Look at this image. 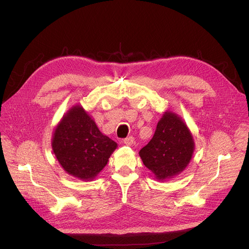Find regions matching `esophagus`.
<instances>
[{"instance_id": "1", "label": "esophagus", "mask_w": 249, "mask_h": 249, "mask_svg": "<svg viewBox=\"0 0 249 249\" xmlns=\"http://www.w3.org/2000/svg\"><path fill=\"white\" fill-rule=\"evenodd\" d=\"M123 143H124V144H126V145H132L133 143H134L133 136H128V137L124 138L123 139Z\"/></svg>"}]
</instances>
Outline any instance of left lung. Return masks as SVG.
I'll return each instance as SVG.
<instances>
[{
  "mask_svg": "<svg viewBox=\"0 0 249 249\" xmlns=\"http://www.w3.org/2000/svg\"><path fill=\"white\" fill-rule=\"evenodd\" d=\"M194 152V140L186 124L166 112L156 126L151 140L140 151V158L159 179L171 178L184 171Z\"/></svg>",
  "mask_w": 249,
  "mask_h": 249,
  "instance_id": "1",
  "label": "left lung"
}]
</instances>
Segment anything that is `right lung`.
<instances>
[{"mask_svg":"<svg viewBox=\"0 0 249 249\" xmlns=\"http://www.w3.org/2000/svg\"><path fill=\"white\" fill-rule=\"evenodd\" d=\"M116 147L117 143L102 134L80 106L62 118L52 139V149L64 171L85 180L102 171Z\"/></svg>","mask_w":249,"mask_h":249,"instance_id":"1","label":"right lung"}]
</instances>
